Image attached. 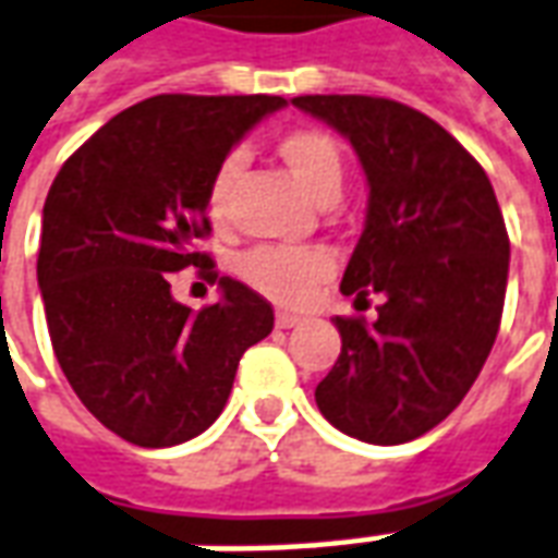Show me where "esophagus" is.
<instances>
[{
	"label": "esophagus",
	"mask_w": 558,
	"mask_h": 558,
	"mask_svg": "<svg viewBox=\"0 0 558 558\" xmlns=\"http://www.w3.org/2000/svg\"><path fill=\"white\" fill-rule=\"evenodd\" d=\"M302 317H295V314H287V311H278V317H275V326L278 329H292V326H299Z\"/></svg>",
	"instance_id": "obj_1"
}]
</instances>
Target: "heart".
<instances>
[{
    "mask_svg": "<svg viewBox=\"0 0 558 558\" xmlns=\"http://www.w3.org/2000/svg\"><path fill=\"white\" fill-rule=\"evenodd\" d=\"M278 154L295 178V184L314 202L326 205L338 198L341 181H344V157L329 132H287L278 142ZM235 169H239L235 157L223 159L208 184V217L214 223H220L226 217V198H229V184L235 178ZM239 275L271 302L295 305L332 275V256L319 247H253L239 259Z\"/></svg>",
    "mask_w": 558,
    "mask_h": 558,
    "instance_id": "1",
    "label": "heart"
}]
</instances>
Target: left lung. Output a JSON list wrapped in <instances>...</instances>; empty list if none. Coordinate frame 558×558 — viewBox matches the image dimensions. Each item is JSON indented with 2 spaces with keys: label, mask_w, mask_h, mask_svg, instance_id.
<instances>
[{
  "label": "left lung",
  "mask_w": 558,
  "mask_h": 558,
  "mask_svg": "<svg viewBox=\"0 0 558 558\" xmlns=\"http://www.w3.org/2000/svg\"><path fill=\"white\" fill-rule=\"evenodd\" d=\"M353 144L368 181L365 229L341 292H380L377 319L335 317L341 356L319 414L365 444H404L453 414L496 344L510 241L493 184L450 132L377 96H295Z\"/></svg>",
  "instance_id": "1"
}]
</instances>
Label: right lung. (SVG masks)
I'll list each match as a JSON object with an SVG mask.
<instances>
[{"mask_svg":"<svg viewBox=\"0 0 558 558\" xmlns=\"http://www.w3.org/2000/svg\"><path fill=\"white\" fill-rule=\"evenodd\" d=\"M280 96L166 93L111 117L65 159L41 211L38 290L57 362L89 414L135 447H174L223 411L275 311L241 280L190 311L174 271L211 256L208 184Z\"/></svg>","mask_w":558,"mask_h":558,"instance_id":"add662e5","label":"right lung"}]
</instances>
